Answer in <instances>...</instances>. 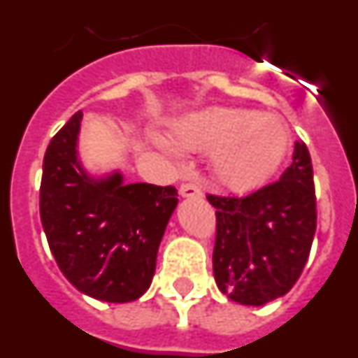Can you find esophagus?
Returning a JSON list of instances; mask_svg holds the SVG:
<instances>
[{
	"mask_svg": "<svg viewBox=\"0 0 358 358\" xmlns=\"http://www.w3.org/2000/svg\"><path fill=\"white\" fill-rule=\"evenodd\" d=\"M179 194L182 197H199V195H202V189L195 182H182L181 188H179Z\"/></svg>",
	"mask_w": 358,
	"mask_h": 358,
	"instance_id": "1",
	"label": "esophagus"
}]
</instances>
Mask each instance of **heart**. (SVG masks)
Listing matches in <instances>:
<instances>
[{
    "label": "heart",
    "mask_w": 358,
    "mask_h": 358,
    "mask_svg": "<svg viewBox=\"0 0 358 358\" xmlns=\"http://www.w3.org/2000/svg\"><path fill=\"white\" fill-rule=\"evenodd\" d=\"M181 148L211 150L215 179L227 189L245 192L273 176L285 157L289 129L280 118L233 107H211L176 129Z\"/></svg>",
    "instance_id": "heart-1"
}]
</instances>
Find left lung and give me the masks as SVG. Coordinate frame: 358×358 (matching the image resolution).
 Segmentation results:
<instances>
[{
	"label": "left lung",
	"instance_id": "left-lung-1",
	"mask_svg": "<svg viewBox=\"0 0 358 358\" xmlns=\"http://www.w3.org/2000/svg\"><path fill=\"white\" fill-rule=\"evenodd\" d=\"M217 217L213 274L218 289L242 305L285 296L308 260L317 226L312 159L296 141L289 169L245 197L206 195Z\"/></svg>",
	"mask_w": 358,
	"mask_h": 358
}]
</instances>
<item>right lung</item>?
I'll return each mask as SVG.
<instances>
[{"instance_id":"right-lung-1","label":"right lung","mask_w":358,"mask_h":358,"mask_svg":"<svg viewBox=\"0 0 358 358\" xmlns=\"http://www.w3.org/2000/svg\"><path fill=\"white\" fill-rule=\"evenodd\" d=\"M77 110L50 141L39 189L41 222L57 265L80 292L129 303L147 292L176 186L123 185L120 173L94 181L77 161Z\"/></svg>"}]
</instances>
